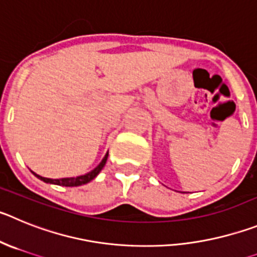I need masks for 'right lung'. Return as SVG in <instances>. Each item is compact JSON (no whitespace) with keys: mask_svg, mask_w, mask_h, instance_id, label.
Segmentation results:
<instances>
[{"mask_svg":"<svg viewBox=\"0 0 257 257\" xmlns=\"http://www.w3.org/2000/svg\"><path fill=\"white\" fill-rule=\"evenodd\" d=\"M107 156H108V154H106L105 157L102 159V161H101V163L98 164V165H97L93 170H92V172L87 173V174H84V175H80V177L61 178V179H51V178L41 177V175L36 174L34 172H32V173H33L37 178H39L41 180H43L45 183L57 184V186H64V187H78V186H82V184H87L88 182H91L92 179H94V178L98 175V173H100L101 170H102L103 166H105L106 160H107Z\"/></svg>","mask_w":257,"mask_h":257,"instance_id":"add662e5","label":"right lung"}]
</instances>
